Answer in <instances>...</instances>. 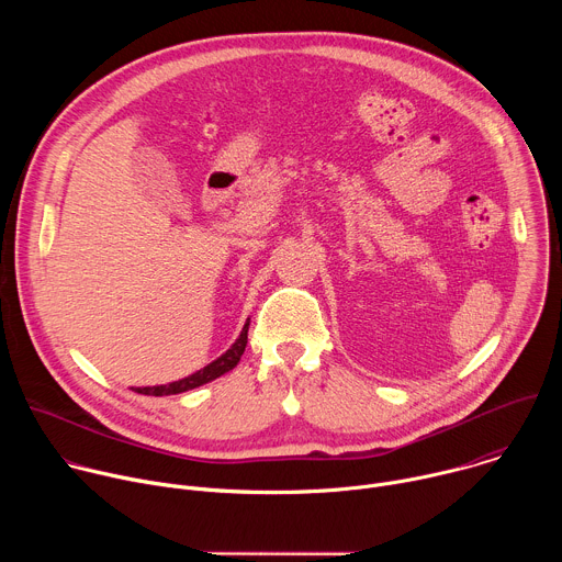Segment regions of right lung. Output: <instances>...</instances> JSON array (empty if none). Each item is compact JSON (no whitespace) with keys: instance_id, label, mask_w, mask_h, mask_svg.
Listing matches in <instances>:
<instances>
[{"instance_id":"add662e5","label":"right lung","mask_w":562,"mask_h":562,"mask_svg":"<svg viewBox=\"0 0 562 562\" xmlns=\"http://www.w3.org/2000/svg\"><path fill=\"white\" fill-rule=\"evenodd\" d=\"M247 334H249V319L247 325L243 329V334H239V338L233 342V347L222 353L217 360H213L211 364H206L204 369L195 371L193 375L189 378H182V380H176V382H169V384H157V386H137L135 391L142 393V395H173V393H182V391H189V389H195V386H202L220 375H224L226 371H231L239 358H243L245 349H247Z\"/></svg>"}]
</instances>
